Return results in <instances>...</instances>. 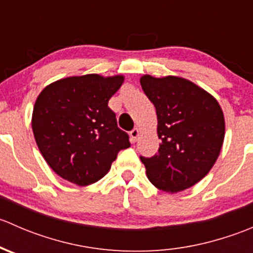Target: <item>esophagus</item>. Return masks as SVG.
I'll return each instance as SVG.
<instances>
[{"mask_svg": "<svg viewBox=\"0 0 253 253\" xmlns=\"http://www.w3.org/2000/svg\"><path fill=\"white\" fill-rule=\"evenodd\" d=\"M129 136H131V141L136 142L137 138L139 136V129L138 128H133L131 132H129Z\"/></svg>", "mask_w": 253, "mask_h": 253, "instance_id": "1", "label": "esophagus"}]
</instances>
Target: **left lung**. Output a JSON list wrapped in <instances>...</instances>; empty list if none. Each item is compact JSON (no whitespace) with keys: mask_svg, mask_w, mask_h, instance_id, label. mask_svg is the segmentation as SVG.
Instances as JSON below:
<instances>
[{"mask_svg":"<svg viewBox=\"0 0 253 253\" xmlns=\"http://www.w3.org/2000/svg\"><path fill=\"white\" fill-rule=\"evenodd\" d=\"M141 85L154 104L158 137L154 157H141L147 177L169 193L196 185L213 168L225 134V121L218 101L205 89L185 78L143 76Z\"/></svg>","mask_w":253,"mask_h":253,"instance_id":"1","label":"left lung"}]
</instances>
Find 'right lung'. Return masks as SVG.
Masks as SVG:
<instances>
[{"label": "right lung", "instance_id": "1", "mask_svg": "<svg viewBox=\"0 0 253 253\" xmlns=\"http://www.w3.org/2000/svg\"><path fill=\"white\" fill-rule=\"evenodd\" d=\"M122 76L85 75L51 83L39 94L32 127L39 150L58 176L78 186L104 177L120 150L131 145L109 100Z\"/></svg>", "mask_w": 253, "mask_h": 253}]
</instances>
